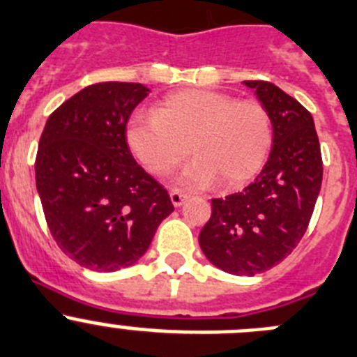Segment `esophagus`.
<instances>
[{"label": "esophagus", "mask_w": 357, "mask_h": 357, "mask_svg": "<svg viewBox=\"0 0 357 357\" xmlns=\"http://www.w3.org/2000/svg\"><path fill=\"white\" fill-rule=\"evenodd\" d=\"M186 197H188V195L183 194V192H179V190H172L171 192V201L176 208H178V206H181L183 202L186 201Z\"/></svg>", "instance_id": "34e87169"}]
</instances>
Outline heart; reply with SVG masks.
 I'll return each instance as SVG.
<instances>
[{
	"instance_id": "heart-1",
	"label": "heart",
	"mask_w": 357,
	"mask_h": 357,
	"mask_svg": "<svg viewBox=\"0 0 357 357\" xmlns=\"http://www.w3.org/2000/svg\"><path fill=\"white\" fill-rule=\"evenodd\" d=\"M130 151L142 167L165 176L190 151L195 158L179 181L202 188L220 179L239 188L261 172L273 144V125L264 105L211 89L172 93L155 114H139L126 130Z\"/></svg>"
}]
</instances>
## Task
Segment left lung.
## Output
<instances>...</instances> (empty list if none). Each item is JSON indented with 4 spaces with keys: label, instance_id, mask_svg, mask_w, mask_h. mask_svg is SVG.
Segmentation results:
<instances>
[{
    "label": "left lung",
    "instance_id": "obj_1",
    "mask_svg": "<svg viewBox=\"0 0 357 357\" xmlns=\"http://www.w3.org/2000/svg\"><path fill=\"white\" fill-rule=\"evenodd\" d=\"M269 112L273 148L261 174L243 192L211 199L199 245L211 264L254 276L280 264L298 246L322 185L314 118L296 98L266 81H245Z\"/></svg>",
    "mask_w": 357,
    "mask_h": 357
}]
</instances>
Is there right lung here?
I'll return each mask as SVG.
<instances>
[{"label": "right lung", "mask_w": 357, "mask_h": 357, "mask_svg": "<svg viewBox=\"0 0 357 357\" xmlns=\"http://www.w3.org/2000/svg\"><path fill=\"white\" fill-rule=\"evenodd\" d=\"M149 89L98 82L49 116L36 153V190L63 254L91 271L135 264L172 211L167 190L133 160L126 123Z\"/></svg>", "instance_id": "add662e5"}]
</instances>
